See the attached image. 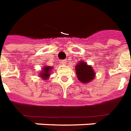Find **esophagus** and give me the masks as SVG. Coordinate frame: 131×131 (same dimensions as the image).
Masks as SVG:
<instances>
[{"mask_svg":"<svg viewBox=\"0 0 131 131\" xmlns=\"http://www.w3.org/2000/svg\"><path fill=\"white\" fill-rule=\"evenodd\" d=\"M60 62H61V63L63 64V65H65V64L66 63V60H62V61H61Z\"/></svg>","mask_w":131,"mask_h":131,"instance_id":"34e87169","label":"esophagus"}]
</instances>
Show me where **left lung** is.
<instances>
[{"label":"left lung","mask_w":131,"mask_h":131,"mask_svg":"<svg viewBox=\"0 0 131 131\" xmlns=\"http://www.w3.org/2000/svg\"><path fill=\"white\" fill-rule=\"evenodd\" d=\"M76 74L78 80L83 83H88L93 80L95 73L94 72L92 68L88 64L81 61L75 66Z\"/></svg>","instance_id":"left-lung-1"}]
</instances>
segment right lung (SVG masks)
I'll list each match as a JSON object with an SVG mask.
<instances>
[{
	"label": "right lung",
	"instance_id": "right-lung-1",
	"mask_svg": "<svg viewBox=\"0 0 131 131\" xmlns=\"http://www.w3.org/2000/svg\"><path fill=\"white\" fill-rule=\"evenodd\" d=\"M51 69H52V67H51V66H46V67L43 68V71H42V73H40L41 78H43L44 80L48 78L49 76L50 75L49 72H51Z\"/></svg>",
	"mask_w": 131,
	"mask_h": 131
}]
</instances>
